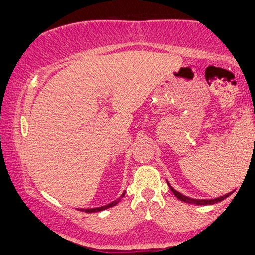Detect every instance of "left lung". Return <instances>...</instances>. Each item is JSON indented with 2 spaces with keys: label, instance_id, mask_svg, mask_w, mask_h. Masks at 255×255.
Listing matches in <instances>:
<instances>
[{
  "label": "left lung",
  "instance_id": "1",
  "mask_svg": "<svg viewBox=\"0 0 255 255\" xmlns=\"http://www.w3.org/2000/svg\"><path fill=\"white\" fill-rule=\"evenodd\" d=\"M166 183H168V186H169V188H170V191H171L172 193H174L175 197H176V198L178 199V200L184 201V203H187V204H194V205H213V204H216V203H219V201L224 200L225 198L229 197L231 193H233V192L227 193V194L222 195V197H218V198H215V199H209V200H207V199H193V198L186 197V195H183L182 193L177 192L176 189L172 188L171 184L169 183L168 180H166Z\"/></svg>",
  "mask_w": 255,
  "mask_h": 255
}]
</instances>
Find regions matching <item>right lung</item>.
Returning a JSON list of instances; mask_svg holds the SVG:
<instances>
[{
	"instance_id": "add662e5",
	"label": "right lung",
	"mask_w": 255,
	"mask_h": 255,
	"mask_svg": "<svg viewBox=\"0 0 255 255\" xmlns=\"http://www.w3.org/2000/svg\"><path fill=\"white\" fill-rule=\"evenodd\" d=\"M124 195H125V191H124V193H122L121 195H120V198L116 199V200L111 201L110 204H107V205H104V206H101V207H95V209H81L80 211H83V212H87V213H91V212H99V211H103V210L110 209V207L115 206V205L118 204L120 200H121V198H124Z\"/></svg>"
}]
</instances>
